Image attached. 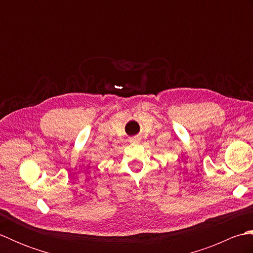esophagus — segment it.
I'll list each match as a JSON object with an SVG mask.
<instances>
[{
    "instance_id": "esophagus-1",
    "label": "esophagus",
    "mask_w": 253,
    "mask_h": 253,
    "mask_svg": "<svg viewBox=\"0 0 253 253\" xmlns=\"http://www.w3.org/2000/svg\"><path fill=\"white\" fill-rule=\"evenodd\" d=\"M131 142H133V143H138V142H139V139H132Z\"/></svg>"
}]
</instances>
